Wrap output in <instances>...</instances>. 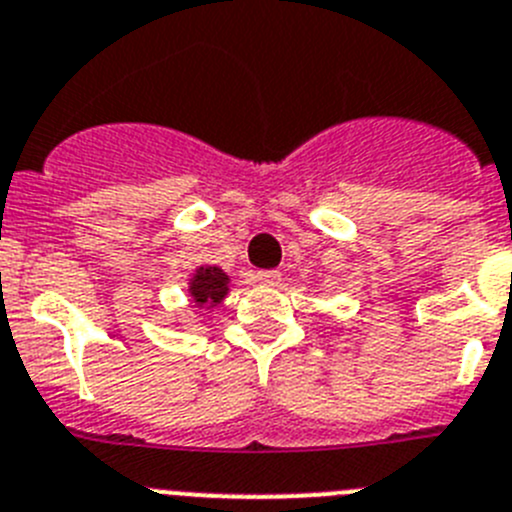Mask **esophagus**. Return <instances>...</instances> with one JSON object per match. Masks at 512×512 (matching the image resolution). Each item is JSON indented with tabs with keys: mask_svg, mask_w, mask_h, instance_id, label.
Listing matches in <instances>:
<instances>
[{
	"mask_svg": "<svg viewBox=\"0 0 512 512\" xmlns=\"http://www.w3.org/2000/svg\"><path fill=\"white\" fill-rule=\"evenodd\" d=\"M255 280L260 285H267V288H273V285L280 283V273H278V270H257Z\"/></svg>",
	"mask_w": 512,
	"mask_h": 512,
	"instance_id": "esophagus-1",
	"label": "esophagus"
}]
</instances>
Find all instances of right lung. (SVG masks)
Here are the masks:
<instances>
[{
  "label": "right lung",
  "instance_id": "add662e5",
  "mask_svg": "<svg viewBox=\"0 0 512 512\" xmlns=\"http://www.w3.org/2000/svg\"><path fill=\"white\" fill-rule=\"evenodd\" d=\"M229 293V275L222 267L216 265H201L196 267V273L191 275L188 283V296L199 308H214L227 298Z\"/></svg>",
  "mask_w": 512,
  "mask_h": 512
}]
</instances>
